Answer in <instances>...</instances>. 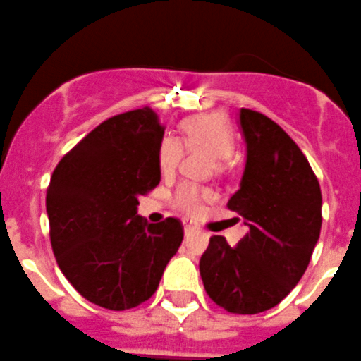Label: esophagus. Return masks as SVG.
Listing matches in <instances>:
<instances>
[{
    "label": "esophagus",
    "mask_w": 361,
    "mask_h": 361,
    "mask_svg": "<svg viewBox=\"0 0 361 361\" xmlns=\"http://www.w3.org/2000/svg\"><path fill=\"white\" fill-rule=\"evenodd\" d=\"M195 232H197V226H195L193 223H184V235H186V238H190Z\"/></svg>",
    "instance_id": "esophagus-1"
}]
</instances>
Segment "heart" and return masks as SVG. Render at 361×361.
I'll return each instance as SVG.
<instances>
[{"instance_id": "b5f03b06", "label": "heart", "mask_w": 361, "mask_h": 361, "mask_svg": "<svg viewBox=\"0 0 361 361\" xmlns=\"http://www.w3.org/2000/svg\"><path fill=\"white\" fill-rule=\"evenodd\" d=\"M183 141L190 150L204 149L221 163V159L228 157L234 150V136L230 131L228 123L218 113H205V115L191 116L180 123ZM184 146L175 136H164L157 150V161L164 175L173 173L178 166V161L183 157ZM211 198L205 188L197 186L193 183H183L175 190L173 202L175 209L188 216H197L204 211L205 200Z\"/></svg>"}]
</instances>
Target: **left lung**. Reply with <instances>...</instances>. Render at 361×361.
I'll return each instance as SVG.
<instances>
[{
    "label": "left lung",
    "mask_w": 361,
    "mask_h": 361,
    "mask_svg": "<svg viewBox=\"0 0 361 361\" xmlns=\"http://www.w3.org/2000/svg\"><path fill=\"white\" fill-rule=\"evenodd\" d=\"M239 122L246 166L226 207L248 232L234 248L212 235L200 276L218 307L252 315L276 307L307 271L321 234L322 197L308 159L276 122L246 108Z\"/></svg>",
    "instance_id": "obj_1"
}]
</instances>
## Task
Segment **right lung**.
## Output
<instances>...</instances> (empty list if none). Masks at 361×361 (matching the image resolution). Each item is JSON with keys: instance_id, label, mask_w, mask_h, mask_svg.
Listing matches in <instances>:
<instances>
[{"instance_id": "1", "label": "right lung", "mask_w": 361, "mask_h": 361, "mask_svg": "<svg viewBox=\"0 0 361 361\" xmlns=\"http://www.w3.org/2000/svg\"><path fill=\"white\" fill-rule=\"evenodd\" d=\"M163 135L150 108L120 113L68 150L51 175L46 209L58 266L85 300L108 310L149 300L183 243L177 218L147 223L136 214L140 195L161 180Z\"/></svg>"}]
</instances>
